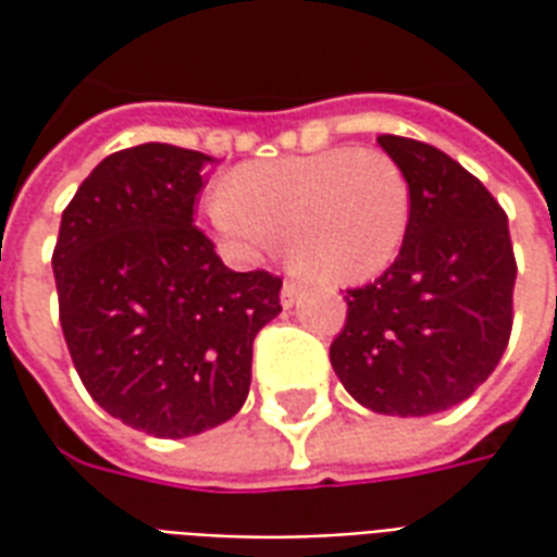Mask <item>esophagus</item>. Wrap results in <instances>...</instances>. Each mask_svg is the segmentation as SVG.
<instances>
[{"mask_svg": "<svg viewBox=\"0 0 557 557\" xmlns=\"http://www.w3.org/2000/svg\"><path fill=\"white\" fill-rule=\"evenodd\" d=\"M298 295H301V286H298L295 280H286L283 289H280V304H283V307H295V304H298Z\"/></svg>", "mask_w": 557, "mask_h": 557, "instance_id": "obj_1", "label": "esophagus"}]
</instances>
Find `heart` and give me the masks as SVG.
Wrapping results in <instances>:
<instances>
[{
  "instance_id": "b5f03b06",
  "label": "heart",
  "mask_w": 557,
  "mask_h": 557,
  "mask_svg": "<svg viewBox=\"0 0 557 557\" xmlns=\"http://www.w3.org/2000/svg\"><path fill=\"white\" fill-rule=\"evenodd\" d=\"M206 218L223 253L259 262L286 247L295 271L327 286L379 277L406 242L411 190L379 148H327L235 170Z\"/></svg>"
}]
</instances>
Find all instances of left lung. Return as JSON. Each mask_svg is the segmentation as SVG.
Masks as SVG:
<instances>
[{
    "label": "left lung",
    "instance_id": "1",
    "mask_svg": "<svg viewBox=\"0 0 557 557\" xmlns=\"http://www.w3.org/2000/svg\"><path fill=\"white\" fill-rule=\"evenodd\" d=\"M411 190L394 265L349 289L331 367L363 409L423 418L454 409L502 361L513 325L516 259L507 214L438 148L379 137Z\"/></svg>",
    "mask_w": 557,
    "mask_h": 557
}]
</instances>
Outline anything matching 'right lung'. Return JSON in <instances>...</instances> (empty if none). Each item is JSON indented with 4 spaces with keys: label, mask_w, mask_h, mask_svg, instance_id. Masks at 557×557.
<instances>
[{
    "label": "right lung",
    "mask_w": 557,
    "mask_h": 557,
    "mask_svg": "<svg viewBox=\"0 0 557 557\" xmlns=\"http://www.w3.org/2000/svg\"><path fill=\"white\" fill-rule=\"evenodd\" d=\"M214 158L166 143L103 158L53 250L59 319L91 399L134 430L187 438L238 414L253 339L283 280L232 271L194 226Z\"/></svg>",
    "instance_id": "1"
}]
</instances>
